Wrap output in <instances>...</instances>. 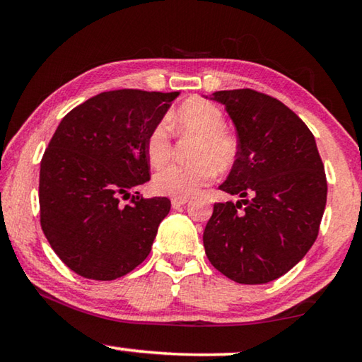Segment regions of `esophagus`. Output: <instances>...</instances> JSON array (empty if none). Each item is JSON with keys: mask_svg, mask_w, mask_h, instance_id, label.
I'll list each match as a JSON object with an SVG mask.
<instances>
[{"mask_svg": "<svg viewBox=\"0 0 362 362\" xmlns=\"http://www.w3.org/2000/svg\"><path fill=\"white\" fill-rule=\"evenodd\" d=\"M187 203H188V198H173L170 199V204H173L174 209H179L180 206L187 204Z\"/></svg>", "mask_w": 362, "mask_h": 362, "instance_id": "1", "label": "esophagus"}]
</instances>
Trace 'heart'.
<instances>
[{
  "label": "heart",
  "instance_id": "1",
  "mask_svg": "<svg viewBox=\"0 0 362 362\" xmlns=\"http://www.w3.org/2000/svg\"><path fill=\"white\" fill-rule=\"evenodd\" d=\"M173 126L180 136L198 137L189 166L169 164L153 177V188L173 198H189L212 180L214 170L228 169L238 155L236 137L225 129V115L216 103L192 97L173 115ZM170 156V136L164 122L146 137V158L151 166H161Z\"/></svg>",
  "mask_w": 362,
  "mask_h": 362
}]
</instances>
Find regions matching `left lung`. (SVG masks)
Instances as JSON below:
<instances>
[{
  "instance_id": "8db88e82",
  "label": "left lung",
  "mask_w": 362,
  "mask_h": 362,
  "mask_svg": "<svg viewBox=\"0 0 362 362\" xmlns=\"http://www.w3.org/2000/svg\"><path fill=\"white\" fill-rule=\"evenodd\" d=\"M209 99L225 105L238 134L236 159L218 188L243 199L214 204L206 255L231 281L265 284L316 241L327 199L320 151L305 122L273 97L235 89Z\"/></svg>"
}]
</instances>
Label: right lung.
Masks as SVG:
<instances>
[{"label":"right lung","mask_w":362,"mask_h":362,"mask_svg":"<svg viewBox=\"0 0 362 362\" xmlns=\"http://www.w3.org/2000/svg\"><path fill=\"white\" fill-rule=\"evenodd\" d=\"M180 93L97 94L60 121L41 159V228L76 274L112 281L148 257L170 211L164 196H121L150 180L146 137Z\"/></svg>","instance_id":"obj_1"}]
</instances>
